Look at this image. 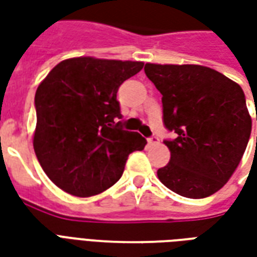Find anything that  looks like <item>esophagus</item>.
<instances>
[{"mask_svg": "<svg viewBox=\"0 0 257 257\" xmlns=\"http://www.w3.org/2000/svg\"><path fill=\"white\" fill-rule=\"evenodd\" d=\"M147 143H149V146L158 145V143H160V139H158V136H156V135H153L151 138H149V139H147Z\"/></svg>", "mask_w": 257, "mask_h": 257, "instance_id": "obj_1", "label": "esophagus"}]
</instances>
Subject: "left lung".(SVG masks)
<instances>
[{
  "instance_id": "left-lung-1",
  "label": "left lung",
  "mask_w": 257,
  "mask_h": 257,
  "mask_svg": "<svg viewBox=\"0 0 257 257\" xmlns=\"http://www.w3.org/2000/svg\"><path fill=\"white\" fill-rule=\"evenodd\" d=\"M145 73L161 92L165 128L176 134L164 140L171 160L158 179L186 198L215 194L237 169L250 136L242 88L198 64L147 63Z\"/></svg>"
}]
</instances>
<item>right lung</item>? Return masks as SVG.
<instances>
[{
    "mask_svg": "<svg viewBox=\"0 0 257 257\" xmlns=\"http://www.w3.org/2000/svg\"><path fill=\"white\" fill-rule=\"evenodd\" d=\"M142 62L74 58L60 62L37 88L34 151L58 187L90 197L115 184L128 156L147 140L122 129L118 88Z\"/></svg>",
    "mask_w": 257,
    "mask_h": 257,
    "instance_id": "1",
    "label": "right lung"
}]
</instances>
